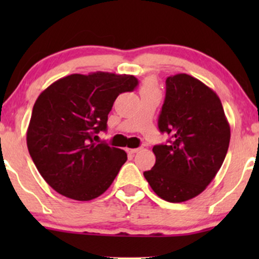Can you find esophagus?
<instances>
[{"instance_id": "obj_1", "label": "esophagus", "mask_w": 259, "mask_h": 259, "mask_svg": "<svg viewBox=\"0 0 259 259\" xmlns=\"http://www.w3.org/2000/svg\"><path fill=\"white\" fill-rule=\"evenodd\" d=\"M140 151H141V148H126V152L130 154H135L140 152Z\"/></svg>"}]
</instances>
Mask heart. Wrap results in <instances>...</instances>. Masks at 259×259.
<instances>
[{
  "label": "heart",
  "mask_w": 259,
  "mask_h": 259,
  "mask_svg": "<svg viewBox=\"0 0 259 259\" xmlns=\"http://www.w3.org/2000/svg\"><path fill=\"white\" fill-rule=\"evenodd\" d=\"M141 95L148 94V92H158V86H157L156 81L152 78H148L142 82L141 85Z\"/></svg>",
  "instance_id": "1"
}]
</instances>
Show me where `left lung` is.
Returning a JSON list of instances; mask_svg holds the SVG:
<instances>
[{"label": "left lung", "instance_id": "8db88e82", "mask_svg": "<svg viewBox=\"0 0 259 259\" xmlns=\"http://www.w3.org/2000/svg\"><path fill=\"white\" fill-rule=\"evenodd\" d=\"M158 127L170 139L153 146L156 163L145 178L163 200H191L214 179L227 156L230 125L221 100L194 76H168Z\"/></svg>", "mask_w": 259, "mask_h": 259}]
</instances>
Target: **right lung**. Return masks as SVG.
I'll return each instance as SVG.
<instances>
[{
  "instance_id": "add662e5",
  "label": "right lung",
  "mask_w": 259,
  "mask_h": 259,
  "mask_svg": "<svg viewBox=\"0 0 259 259\" xmlns=\"http://www.w3.org/2000/svg\"><path fill=\"white\" fill-rule=\"evenodd\" d=\"M139 84L134 75L72 74L37 97L26 132L32 162L58 194L76 201L99 197L126 162L125 151L96 144L115 99Z\"/></svg>"
}]
</instances>
